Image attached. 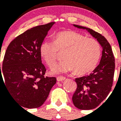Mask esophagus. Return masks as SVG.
I'll use <instances>...</instances> for the list:
<instances>
[{"label":"esophagus","instance_id":"1","mask_svg":"<svg viewBox=\"0 0 121 121\" xmlns=\"http://www.w3.org/2000/svg\"><path fill=\"white\" fill-rule=\"evenodd\" d=\"M65 78H66L64 77H58L56 78V80L58 82H61V81L65 80Z\"/></svg>","mask_w":121,"mask_h":121}]
</instances>
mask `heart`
Wrapping results in <instances>:
<instances>
[{
	"label": "heart",
	"instance_id": "heart-1",
	"mask_svg": "<svg viewBox=\"0 0 121 121\" xmlns=\"http://www.w3.org/2000/svg\"><path fill=\"white\" fill-rule=\"evenodd\" d=\"M58 51L64 52L63 58L65 60L52 68V73L75 70L77 75H86L95 68L101 54L100 44L95 39L86 38L73 31L59 32L53 38V43L45 40L39 46L41 57L49 67L56 61Z\"/></svg>",
	"mask_w": 121,
	"mask_h": 121
}]
</instances>
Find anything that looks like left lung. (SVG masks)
<instances>
[{
    "label": "left lung",
    "mask_w": 121,
    "mask_h": 121,
    "mask_svg": "<svg viewBox=\"0 0 121 121\" xmlns=\"http://www.w3.org/2000/svg\"><path fill=\"white\" fill-rule=\"evenodd\" d=\"M73 26L78 29L86 30L102 48L99 65L92 73L75 78L77 88L72 97L73 103L81 110H91L97 107L111 92L114 75V56L105 37L90 28L75 24Z\"/></svg>",
    "instance_id": "1"
}]
</instances>
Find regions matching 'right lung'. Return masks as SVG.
Instances as JSON below:
<instances>
[{"label":"right lung","instance_id":"obj_1","mask_svg":"<svg viewBox=\"0 0 121 121\" xmlns=\"http://www.w3.org/2000/svg\"><path fill=\"white\" fill-rule=\"evenodd\" d=\"M55 23L28 29L10 42L7 48L0 70V82L2 79L3 82L2 74L9 93L24 108L41 106L56 82L55 77L44 76L46 68L39 53L41 44Z\"/></svg>","mask_w":121,"mask_h":121}]
</instances>
